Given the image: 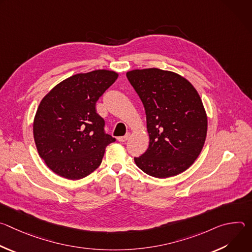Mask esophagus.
<instances>
[{"label":"esophagus","mask_w":252,"mask_h":252,"mask_svg":"<svg viewBox=\"0 0 252 252\" xmlns=\"http://www.w3.org/2000/svg\"><path fill=\"white\" fill-rule=\"evenodd\" d=\"M129 136H130V134H129V133H126V134L124 135V136H119V137H118V140L121 141V142H125V141H126V140L129 138Z\"/></svg>","instance_id":"34e87169"}]
</instances>
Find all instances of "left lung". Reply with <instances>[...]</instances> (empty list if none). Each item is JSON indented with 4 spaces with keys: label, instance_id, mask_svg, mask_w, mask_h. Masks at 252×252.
<instances>
[{
    "label": "left lung",
    "instance_id": "8db88e82",
    "mask_svg": "<svg viewBox=\"0 0 252 252\" xmlns=\"http://www.w3.org/2000/svg\"><path fill=\"white\" fill-rule=\"evenodd\" d=\"M126 78L142 101L149 149L134 158L147 174L166 178L188 169L199 156L207 118L199 94L179 75L159 68L134 69Z\"/></svg>",
    "mask_w": 252,
    "mask_h": 252
}]
</instances>
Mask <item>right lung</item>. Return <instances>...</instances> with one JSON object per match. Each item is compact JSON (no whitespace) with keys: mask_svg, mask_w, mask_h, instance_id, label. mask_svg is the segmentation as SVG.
Masks as SVG:
<instances>
[{"mask_svg":"<svg viewBox=\"0 0 252 252\" xmlns=\"http://www.w3.org/2000/svg\"><path fill=\"white\" fill-rule=\"evenodd\" d=\"M118 76L105 69L71 76L42 99L33 138L40 157L57 174L73 181L89 175L99 166L105 148L116 141L105 132L95 103Z\"/></svg>","mask_w":252,"mask_h":252,"instance_id":"right-lung-1","label":"right lung"}]
</instances>
